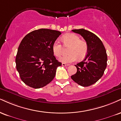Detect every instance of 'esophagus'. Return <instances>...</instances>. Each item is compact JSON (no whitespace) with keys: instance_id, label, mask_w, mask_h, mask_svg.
<instances>
[{"instance_id":"esophagus-1","label":"esophagus","mask_w":121,"mask_h":121,"mask_svg":"<svg viewBox=\"0 0 121 121\" xmlns=\"http://www.w3.org/2000/svg\"><path fill=\"white\" fill-rule=\"evenodd\" d=\"M69 64H65V63H62V66H69Z\"/></svg>"}]
</instances>
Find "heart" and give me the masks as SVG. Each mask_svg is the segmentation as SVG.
<instances>
[{
    "label": "heart",
    "mask_w": 121,
    "mask_h": 121,
    "mask_svg": "<svg viewBox=\"0 0 121 121\" xmlns=\"http://www.w3.org/2000/svg\"><path fill=\"white\" fill-rule=\"evenodd\" d=\"M62 41L65 47H70L68 49L69 55L60 58V61L64 63L74 62L77 59H83L88 52V44L85 40L80 39L76 34L69 33L62 36ZM52 51L57 57H60L63 51V47L59 41L56 40L52 45Z\"/></svg>",
    "instance_id": "heart-1"
}]
</instances>
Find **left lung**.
<instances>
[{"label":"left lung","mask_w":121,"mask_h":121,"mask_svg":"<svg viewBox=\"0 0 121 121\" xmlns=\"http://www.w3.org/2000/svg\"><path fill=\"white\" fill-rule=\"evenodd\" d=\"M72 31L83 38L88 44V49L84 60L75 65L77 72L71 78L81 86H90L101 78L107 68L105 48L99 38L94 33L83 29Z\"/></svg>","instance_id":"obj_1"}]
</instances>
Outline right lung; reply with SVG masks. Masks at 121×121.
<instances>
[{"instance_id": "right-lung-1", "label": "right lung", "mask_w": 121, "mask_h": 121, "mask_svg": "<svg viewBox=\"0 0 121 121\" xmlns=\"http://www.w3.org/2000/svg\"><path fill=\"white\" fill-rule=\"evenodd\" d=\"M61 33L40 29L27 34L18 47L16 64L22 81L34 88L49 83L61 62L53 55L52 45Z\"/></svg>"}]
</instances>
